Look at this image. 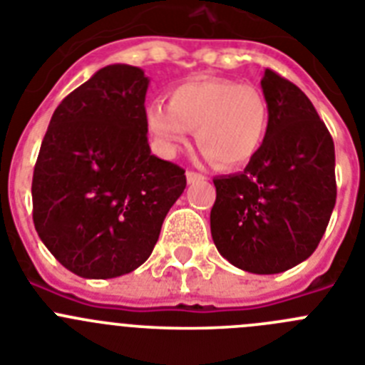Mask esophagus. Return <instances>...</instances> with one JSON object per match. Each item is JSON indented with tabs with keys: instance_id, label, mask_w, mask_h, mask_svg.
Returning a JSON list of instances; mask_svg holds the SVG:
<instances>
[{
	"instance_id": "34e87169",
	"label": "esophagus",
	"mask_w": 365,
	"mask_h": 365,
	"mask_svg": "<svg viewBox=\"0 0 365 365\" xmlns=\"http://www.w3.org/2000/svg\"><path fill=\"white\" fill-rule=\"evenodd\" d=\"M206 177L202 175V173H197V172H186V180H188L190 185H193V182H199V180H205Z\"/></svg>"
}]
</instances>
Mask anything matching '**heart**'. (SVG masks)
<instances>
[{"label":"heart","instance_id":"obj_1","mask_svg":"<svg viewBox=\"0 0 365 365\" xmlns=\"http://www.w3.org/2000/svg\"><path fill=\"white\" fill-rule=\"evenodd\" d=\"M144 118L160 153H179L195 131L205 157L225 170L254 159L269 133V104L263 93L228 78L177 83L168 93V104L150 102Z\"/></svg>","mask_w":365,"mask_h":365}]
</instances>
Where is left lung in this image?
<instances>
[{
  "label": "left lung",
  "instance_id": "1",
  "mask_svg": "<svg viewBox=\"0 0 365 365\" xmlns=\"http://www.w3.org/2000/svg\"><path fill=\"white\" fill-rule=\"evenodd\" d=\"M269 133L243 172L215 177L212 240L234 267L278 274L307 259L336 202L334 143L305 93L265 69Z\"/></svg>",
  "mask_w": 365,
  "mask_h": 365
}]
</instances>
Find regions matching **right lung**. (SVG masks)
Returning a JSON list of instances; mask_svg holds the SVG:
<instances>
[{
  "label": "right lung",
  "instance_id": "obj_1",
  "mask_svg": "<svg viewBox=\"0 0 365 365\" xmlns=\"http://www.w3.org/2000/svg\"><path fill=\"white\" fill-rule=\"evenodd\" d=\"M144 71L102 67L62 100L32 175V219L67 270L89 279L140 267L186 188L185 170L151 155Z\"/></svg>",
  "mask_w": 365,
  "mask_h": 365
}]
</instances>
